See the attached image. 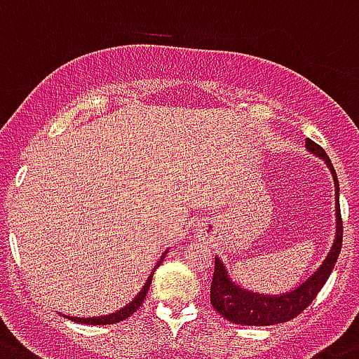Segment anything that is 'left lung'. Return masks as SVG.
<instances>
[{"instance_id": "8db88e82", "label": "left lung", "mask_w": 359, "mask_h": 359, "mask_svg": "<svg viewBox=\"0 0 359 359\" xmlns=\"http://www.w3.org/2000/svg\"><path fill=\"white\" fill-rule=\"evenodd\" d=\"M306 151L321 158L332 173L334 188H336L334 189L336 191V233H334L332 246L321 261V264L306 277L305 281H301L292 290L283 292V294H259V292L241 287L239 283L231 279L222 259L215 255V272H213L210 297H212L213 309L231 323L248 325V327H268V325L290 321L314 301L318 292L327 283L328 276L332 273L334 264L338 261L343 241L338 177H336V170H334L332 162H330L323 147H319L310 138H306Z\"/></svg>"}]
</instances>
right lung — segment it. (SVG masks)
Instances as JSON below:
<instances>
[{
	"instance_id": "1",
	"label": "right lung",
	"mask_w": 359,
	"mask_h": 359,
	"mask_svg": "<svg viewBox=\"0 0 359 359\" xmlns=\"http://www.w3.org/2000/svg\"><path fill=\"white\" fill-rule=\"evenodd\" d=\"M165 254H168V250H165L164 254H162L161 261H156L155 268L162 263V259L165 257ZM155 268H153V272H155ZM153 272L149 273V277H147L146 283H144V287L140 288V292H138L137 296L129 301L128 305L122 306L120 310H116V312H111V314H105V316H95V318H72V316H65V318L71 319V321H76V323H83V325H111V323H118V321L128 319L129 316L135 314V312L140 309V305H142L144 299H146V294H147V290H149V285H151Z\"/></svg>"
}]
</instances>
